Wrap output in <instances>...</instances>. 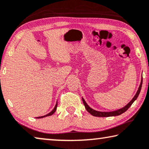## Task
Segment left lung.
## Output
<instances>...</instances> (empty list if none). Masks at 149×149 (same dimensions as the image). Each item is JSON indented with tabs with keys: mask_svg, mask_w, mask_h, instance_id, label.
Listing matches in <instances>:
<instances>
[{
	"mask_svg": "<svg viewBox=\"0 0 149 149\" xmlns=\"http://www.w3.org/2000/svg\"><path fill=\"white\" fill-rule=\"evenodd\" d=\"M142 84H143V79L141 80L140 86H139L138 91H137V92H136V93L135 94V95L134 96V97L133 98V100H132L131 101H130V102L126 106H125L124 107L120 109H119V110L115 111H111V112L97 111L94 110V109H91L90 107H89V105L87 104V103L86 102V101H85V100H84V98H82V101H83V103H84V104L85 107H86V110L89 113H90V114H91L92 115H93V116H95V117H100L117 116V115H119L122 114V113H123L125 112L130 107H131V105L133 104L134 101H135L136 99H137L138 96L139 95V93H140V91H141V87H142Z\"/></svg>",
	"mask_w": 149,
	"mask_h": 149,
	"instance_id": "obj_1",
	"label": "left lung"
}]
</instances>
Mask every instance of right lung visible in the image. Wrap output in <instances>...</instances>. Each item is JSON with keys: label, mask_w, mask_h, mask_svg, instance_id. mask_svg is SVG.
Here are the masks:
<instances>
[{"label": "right lung", "mask_w": 149, "mask_h": 149, "mask_svg": "<svg viewBox=\"0 0 149 149\" xmlns=\"http://www.w3.org/2000/svg\"><path fill=\"white\" fill-rule=\"evenodd\" d=\"M57 105H58V103H56V105H55V107H54V109L52 111L50 112V113H49L48 114H47V115H44V116H41V117H36L37 119H40V118H43V117H48V116H50V115H53L54 113H55V111H56V109H57Z\"/></svg>", "instance_id": "obj_1"}]
</instances>
